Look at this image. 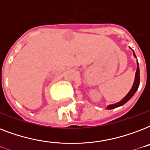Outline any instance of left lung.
Wrapping results in <instances>:
<instances>
[{"instance_id":"obj_1","label":"left lung","mask_w":150,"mask_h":150,"mask_svg":"<svg viewBox=\"0 0 150 150\" xmlns=\"http://www.w3.org/2000/svg\"><path fill=\"white\" fill-rule=\"evenodd\" d=\"M133 54H134V57H136L135 56V54L133 51ZM139 82H140V75H139V63H138L137 61V70H136V72H135V81H134V83H133V86L132 87V89L129 92H128V93L126 95L125 97H124L122 100L118 103H114V104H110L108 105L107 107V109L108 110H111V109H114V108H117V107H121L122 105H124L125 103H127L128 100H130L133 96H134V94L135 93V92L137 91L138 88L139 86Z\"/></svg>"}]
</instances>
